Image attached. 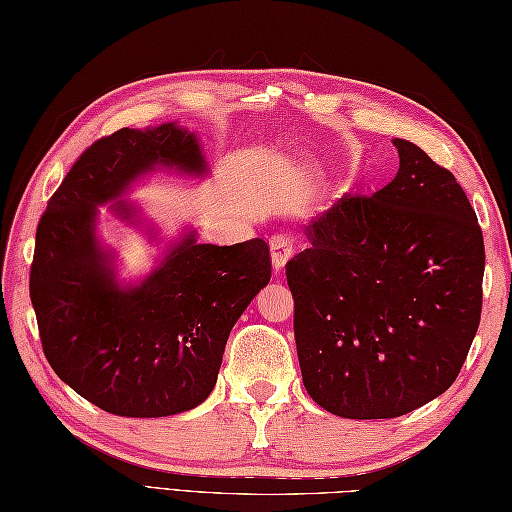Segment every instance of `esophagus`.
<instances>
[{
	"label": "esophagus",
	"instance_id": "1",
	"mask_svg": "<svg viewBox=\"0 0 512 512\" xmlns=\"http://www.w3.org/2000/svg\"><path fill=\"white\" fill-rule=\"evenodd\" d=\"M270 251H272V266L275 270H283L285 261H288L294 253V240L288 233H277L270 237Z\"/></svg>",
	"mask_w": 512,
	"mask_h": 512
}]
</instances>
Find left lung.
<instances>
[{"label":"left lung","instance_id":"8db88e82","mask_svg":"<svg viewBox=\"0 0 512 512\" xmlns=\"http://www.w3.org/2000/svg\"><path fill=\"white\" fill-rule=\"evenodd\" d=\"M399 172L347 194L285 264L310 397L344 419H395L456 382L482 314L484 237L443 165L392 139Z\"/></svg>","mask_w":512,"mask_h":512}]
</instances>
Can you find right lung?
<instances>
[{
    "mask_svg": "<svg viewBox=\"0 0 512 512\" xmlns=\"http://www.w3.org/2000/svg\"><path fill=\"white\" fill-rule=\"evenodd\" d=\"M154 165L205 172L194 133L174 124L93 141L47 202L30 266L54 373L93 406L135 419L170 417L209 397L231 329L272 270L261 237L216 246L189 233L144 283L122 290L95 242V207ZM117 213L130 218L133 209Z\"/></svg>",
    "mask_w": 512,
    "mask_h": 512,
    "instance_id": "right-lung-1",
    "label": "right lung"
}]
</instances>
